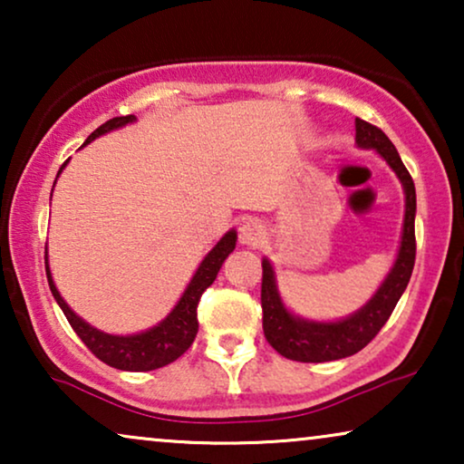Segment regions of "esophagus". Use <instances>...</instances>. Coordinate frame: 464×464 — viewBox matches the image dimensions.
I'll list each match as a JSON object with an SVG mask.
<instances>
[{
  "instance_id": "esophagus-1",
  "label": "esophagus",
  "mask_w": 464,
  "mask_h": 464,
  "mask_svg": "<svg viewBox=\"0 0 464 464\" xmlns=\"http://www.w3.org/2000/svg\"><path fill=\"white\" fill-rule=\"evenodd\" d=\"M238 238L246 246H257L259 243H264L266 227L259 219H245L238 227Z\"/></svg>"
}]
</instances>
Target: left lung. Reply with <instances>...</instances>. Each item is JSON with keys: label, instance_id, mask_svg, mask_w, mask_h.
Segmentation results:
<instances>
[{"label": "left lung", "instance_id": "8db88e82", "mask_svg": "<svg viewBox=\"0 0 464 464\" xmlns=\"http://www.w3.org/2000/svg\"><path fill=\"white\" fill-rule=\"evenodd\" d=\"M354 143L361 150L378 151L380 158L389 164L397 179L401 181L405 194V215L401 243L395 262H392L389 275L380 283L370 300L361 306L357 313L344 316L338 321H314L304 319V316L291 313L285 306L281 294H278L276 272L268 257L262 259V310H264V335L278 354L300 363H325L351 357L359 353L389 321L392 310H395L399 297L408 287L411 270H414L416 259V237H414V219H416V188L414 181L403 167L401 158L391 139L384 135L378 126L365 120H354Z\"/></svg>", "mask_w": 464, "mask_h": 464}]
</instances>
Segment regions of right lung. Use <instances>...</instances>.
<instances>
[{"label": "right lung", "instance_id": "right-lung-1", "mask_svg": "<svg viewBox=\"0 0 464 464\" xmlns=\"http://www.w3.org/2000/svg\"><path fill=\"white\" fill-rule=\"evenodd\" d=\"M137 122L135 116H120L107 120L105 124H101L97 130L91 132L84 145H88L94 139L105 135V132L118 130L126 124ZM82 145V148H84ZM69 162V160H67ZM67 162H63L59 169V177L63 169L67 167ZM56 183V181H54ZM54 189V186H53ZM237 246V230H227L224 237L218 240V245L213 246L211 251L202 257L198 268H196L194 276L189 278L188 287L183 289V294L173 310L164 316L160 323H156L154 327L145 329V332L139 334H129V335H113L105 334L101 329L92 327L91 323H86L82 316H78L69 308V304L63 300L59 289L53 281V272H50L48 266V251H46V276L50 291H53L56 304H59L63 314L67 316L69 325L73 327V332L80 335V340L91 348L94 357L103 361V363L116 367V370L124 372H150L158 370V367H164L173 363L175 359H179L183 353L192 346V342L198 334V319H196V308H198V300L208 285H213L215 278H218V272L221 264L226 262V257L230 256Z\"/></svg>", "mask_w": 464, "mask_h": 464}]
</instances>
